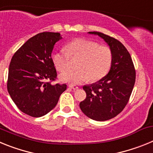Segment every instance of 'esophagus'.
I'll return each instance as SVG.
<instances>
[{
	"label": "esophagus",
	"mask_w": 153,
	"mask_h": 153,
	"mask_svg": "<svg viewBox=\"0 0 153 153\" xmlns=\"http://www.w3.org/2000/svg\"><path fill=\"white\" fill-rule=\"evenodd\" d=\"M69 87L71 89H73V90H77L79 87H78L77 86H76V85H73V84H70L69 85Z\"/></svg>",
	"instance_id": "34e87169"
}]
</instances>
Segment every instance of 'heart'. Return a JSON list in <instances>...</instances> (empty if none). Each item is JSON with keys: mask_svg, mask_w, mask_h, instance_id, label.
I'll use <instances>...</instances> for the list:
<instances>
[{"mask_svg": "<svg viewBox=\"0 0 153 153\" xmlns=\"http://www.w3.org/2000/svg\"><path fill=\"white\" fill-rule=\"evenodd\" d=\"M65 51L55 52L52 60L56 70L62 72L68 67L70 58L79 59L76 70H67L60 75L63 82L78 84L88 79L94 83L100 80L110 70L113 52L108 46L86 39H76L65 46Z\"/></svg>", "mask_w": 153, "mask_h": 153, "instance_id": "1", "label": "heart"}]
</instances>
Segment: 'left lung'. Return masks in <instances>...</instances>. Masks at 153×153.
I'll use <instances>...</instances> for the list:
<instances>
[{"mask_svg": "<svg viewBox=\"0 0 153 153\" xmlns=\"http://www.w3.org/2000/svg\"><path fill=\"white\" fill-rule=\"evenodd\" d=\"M102 37L113 52L109 72L97 83L83 87L86 93L79 107L86 117L96 121H106L123 110L130 98L136 81V70L125 46L114 37L93 31Z\"/></svg>", "mask_w": 153, "mask_h": 153, "instance_id": "1", "label": "left lung"}]
</instances>
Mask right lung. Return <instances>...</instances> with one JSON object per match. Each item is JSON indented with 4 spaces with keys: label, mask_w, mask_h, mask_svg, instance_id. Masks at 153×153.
I'll return each mask as SVG.
<instances>
[{
    "label": "right lung",
    "mask_w": 153,
    "mask_h": 153,
    "mask_svg": "<svg viewBox=\"0 0 153 153\" xmlns=\"http://www.w3.org/2000/svg\"><path fill=\"white\" fill-rule=\"evenodd\" d=\"M60 33H37L12 56L7 87L20 110L32 117H43L57 104L67 85L52 84L57 78L51 53Z\"/></svg>",
    "instance_id": "obj_1"
}]
</instances>
